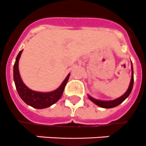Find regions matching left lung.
Instances as JSON below:
<instances>
[{"instance_id":"8db88e82","label":"left lung","mask_w":146,"mask_h":146,"mask_svg":"<svg viewBox=\"0 0 146 146\" xmlns=\"http://www.w3.org/2000/svg\"><path fill=\"white\" fill-rule=\"evenodd\" d=\"M131 63H132V62H131ZM131 69H132V75H131V80H130L129 87H128L127 90L126 91V93L123 95L121 96V97L117 98L116 100H110V101H102V100H96L94 98L91 97L90 96H88L90 100H91L93 102H94L96 105H97L98 106L105 108H114V107H116V106L121 104V103H122L129 96V95H130L131 91H132L133 86V65L131 66Z\"/></svg>"}]
</instances>
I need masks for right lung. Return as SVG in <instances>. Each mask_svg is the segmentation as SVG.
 Listing matches in <instances>:
<instances>
[{
  "instance_id": "right-lung-1",
  "label": "right lung",
  "mask_w": 146,
  "mask_h": 146,
  "mask_svg": "<svg viewBox=\"0 0 146 146\" xmlns=\"http://www.w3.org/2000/svg\"><path fill=\"white\" fill-rule=\"evenodd\" d=\"M23 50H21L19 53L18 56H16V62L13 66V79L19 95L27 105L33 108L41 109V108L50 107L56 103L61 98L68 80L69 78L70 74H68L66 78L60 85V87L53 91L48 92V93H41V92L31 90L23 82L20 74H19V60L21 56V54L23 53Z\"/></svg>"
}]
</instances>
